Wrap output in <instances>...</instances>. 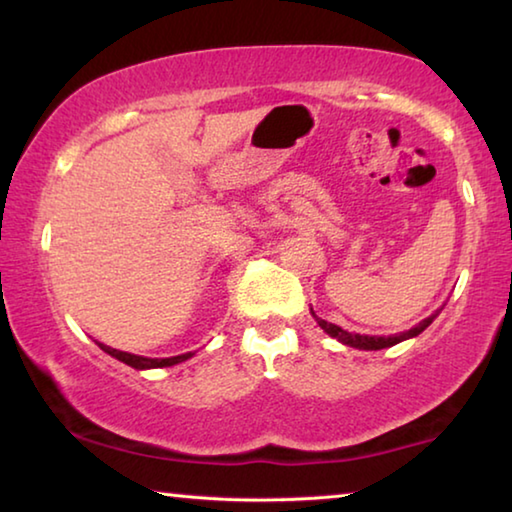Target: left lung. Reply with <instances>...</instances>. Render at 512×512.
<instances>
[{
    "label": "left lung",
    "mask_w": 512,
    "mask_h": 512,
    "mask_svg": "<svg viewBox=\"0 0 512 512\" xmlns=\"http://www.w3.org/2000/svg\"><path fill=\"white\" fill-rule=\"evenodd\" d=\"M440 314V309L436 311V314H431L429 318H424L422 323H418L415 327H411L409 332H402V334H393V336H366V334H352V332H345V329H341L339 325L334 323H327V320L318 318L314 314V309H311V316L316 318V323L325 329V332L332 336V339L341 341L343 345H350V348H357V350H384V348H391V345L395 343H402L406 339H413V336H418L420 332H424L431 323L433 318H436Z\"/></svg>",
    "instance_id": "obj_1"
}]
</instances>
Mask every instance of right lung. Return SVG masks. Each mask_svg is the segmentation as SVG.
I'll return each mask as SVG.
<instances>
[{"label": "right lung", "instance_id": "add662e5", "mask_svg": "<svg viewBox=\"0 0 512 512\" xmlns=\"http://www.w3.org/2000/svg\"><path fill=\"white\" fill-rule=\"evenodd\" d=\"M99 348H101L103 352H108L110 357H115V359H119V361H124L126 366L137 368V370L176 366V363H180V361H187L189 357H194L192 352H187V354H178V357H169V359H149V357H140V354H131V352L115 350V348H110V345H103V343H99Z\"/></svg>", "mask_w": 512, "mask_h": 512}]
</instances>
